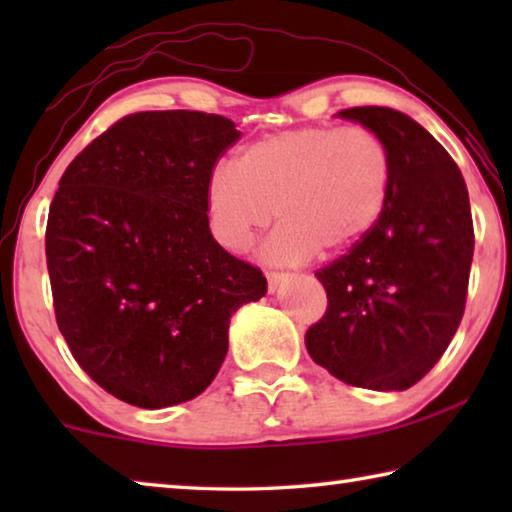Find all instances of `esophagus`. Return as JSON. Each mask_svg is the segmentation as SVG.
<instances>
[{"label":"esophagus","instance_id":"obj_1","mask_svg":"<svg viewBox=\"0 0 512 512\" xmlns=\"http://www.w3.org/2000/svg\"><path fill=\"white\" fill-rule=\"evenodd\" d=\"M266 280H268V289L277 291V287H280L282 282L289 280V275L287 273H266Z\"/></svg>","mask_w":512,"mask_h":512}]
</instances>
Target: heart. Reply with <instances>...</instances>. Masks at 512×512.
Instances as JSON below:
<instances>
[{
    "label": "heart",
    "mask_w": 512,
    "mask_h": 512,
    "mask_svg": "<svg viewBox=\"0 0 512 512\" xmlns=\"http://www.w3.org/2000/svg\"><path fill=\"white\" fill-rule=\"evenodd\" d=\"M391 149L363 126H300L266 135L207 173L205 207L214 239L246 253L277 216L264 244L273 264L336 255L375 228L391 192Z\"/></svg>",
    "instance_id": "1"
}]
</instances>
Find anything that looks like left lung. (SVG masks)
I'll list each match as a JSON object with an SVG mask.
<instances>
[{
    "instance_id": "1",
    "label": "left lung",
    "mask_w": 512,
    "mask_h": 512,
    "mask_svg": "<svg viewBox=\"0 0 512 512\" xmlns=\"http://www.w3.org/2000/svg\"><path fill=\"white\" fill-rule=\"evenodd\" d=\"M359 121L391 149V192L379 221L348 255L316 271L325 316L305 334L329 375L370 391H406L443 357L461 325L474 225L461 169L400 110L363 106Z\"/></svg>"
}]
</instances>
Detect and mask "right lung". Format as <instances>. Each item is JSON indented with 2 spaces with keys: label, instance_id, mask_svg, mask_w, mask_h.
I'll return each mask as SVG.
<instances>
[{
  "label": "right lung",
  "instance_id": "right-lung-1",
  "mask_svg": "<svg viewBox=\"0 0 512 512\" xmlns=\"http://www.w3.org/2000/svg\"><path fill=\"white\" fill-rule=\"evenodd\" d=\"M241 133L196 110L135 112L76 155L47 219L60 334L97 384L140 409L201 395L262 271L210 232L205 183Z\"/></svg>",
  "mask_w": 512,
  "mask_h": 512
}]
</instances>
